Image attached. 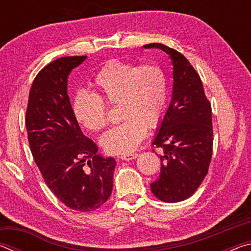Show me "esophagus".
<instances>
[{
  "mask_svg": "<svg viewBox=\"0 0 251 251\" xmlns=\"http://www.w3.org/2000/svg\"><path fill=\"white\" fill-rule=\"evenodd\" d=\"M138 156V154H136V152H130V154H125V155H122L120 158L122 160H131V159H135L136 157Z\"/></svg>",
  "mask_w": 251,
  "mask_h": 251,
  "instance_id": "esophagus-1",
  "label": "esophagus"
}]
</instances>
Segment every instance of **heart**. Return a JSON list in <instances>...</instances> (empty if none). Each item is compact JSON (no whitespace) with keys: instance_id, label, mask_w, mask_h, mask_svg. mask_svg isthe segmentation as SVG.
<instances>
[{"instance_id":"obj_1","label":"heart","mask_w":251,"mask_h":251,"mask_svg":"<svg viewBox=\"0 0 251 251\" xmlns=\"http://www.w3.org/2000/svg\"><path fill=\"white\" fill-rule=\"evenodd\" d=\"M94 94L80 92L73 100V113L80 125L100 131L107 125L106 106L118 104L120 125L100 138L108 154L121 155L134 151L148 128L158 126L166 113L167 79L156 64L137 65L110 59L93 79Z\"/></svg>"}]
</instances>
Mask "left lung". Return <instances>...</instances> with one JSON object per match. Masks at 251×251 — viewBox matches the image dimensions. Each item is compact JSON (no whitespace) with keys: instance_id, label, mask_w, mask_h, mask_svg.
Returning a JSON list of instances; mask_svg holds the SVG:
<instances>
[{"instance_id":"obj_1","label":"left lung","mask_w":251,"mask_h":251,"mask_svg":"<svg viewBox=\"0 0 251 251\" xmlns=\"http://www.w3.org/2000/svg\"><path fill=\"white\" fill-rule=\"evenodd\" d=\"M143 48L164 50L173 63L172 100L151 143L161 150V164L151 189L161 201L178 202L192 196L208 173L214 142L211 106L184 55L160 43Z\"/></svg>"}]
</instances>
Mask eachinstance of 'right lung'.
Segmentation results:
<instances>
[{
	"instance_id": "1",
	"label": "right lung",
	"mask_w": 251,
	"mask_h": 251,
	"mask_svg": "<svg viewBox=\"0 0 251 251\" xmlns=\"http://www.w3.org/2000/svg\"><path fill=\"white\" fill-rule=\"evenodd\" d=\"M86 56L50 63L34 78L25 116L33 158L45 184L65 206L93 211L107 201L116 161L80 130L67 95V78Z\"/></svg>"
}]
</instances>
